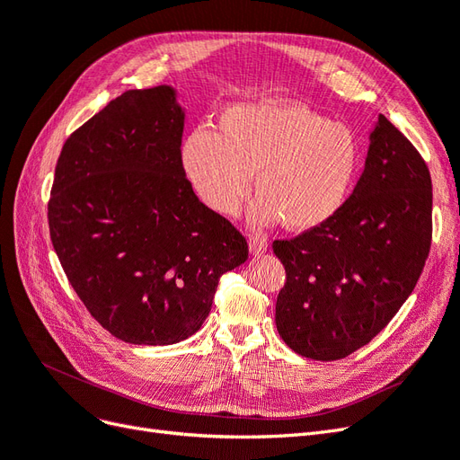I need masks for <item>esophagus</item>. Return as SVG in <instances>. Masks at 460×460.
<instances>
[{
  "label": "esophagus",
  "mask_w": 460,
  "mask_h": 460,
  "mask_svg": "<svg viewBox=\"0 0 460 460\" xmlns=\"http://www.w3.org/2000/svg\"><path fill=\"white\" fill-rule=\"evenodd\" d=\"M267 247H269V242H267V238H264L262 234H252V235H249V249H252L253 255L264 253V252H267Z\"/></svg>",
  "instance_id": "34e87169"
}]
</instances>
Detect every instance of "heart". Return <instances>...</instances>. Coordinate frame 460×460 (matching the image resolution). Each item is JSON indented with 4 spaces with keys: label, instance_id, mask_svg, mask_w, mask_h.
Segmentation results:
<instances>
[{
    "label": "heart",
    "instance_id": "1",
    "mask_svg": "<svg viewBox=\"0 0 460 460\" xmlns=\"http://www.w3.org/2000/svg\"><path fill=\"white\" fill-rule=\"evenodd\" d=\"M182 169L211 211L234 217L255 190L257 225L284 220L311 230L336 215L358 166L351 130L297 103H242L218 117L217 132L198 128L182 144Z\"/></svg>",
    "mask_w": 460,
    "mask_h": 460
}]
</instances>
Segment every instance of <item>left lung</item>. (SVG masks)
Here are the masks:
<instances>
[{"instance_id": "8db88e82", "label": "left lung", "mask_w": 460, "mask_h": 460, "mask_svg": "<svg viewBox=\"0 0 460 460\" xmlns=\"http://www.w3.org/2000/svg\"><path fill=\"white\" fill-rule=\"evenodd\" d=\"M431 245L428 164L384 115L353 193L324 225L272 249L286 269L276 328L289 349L338 360L367 345L419 282Z\"/></svg>"}]
</instances>
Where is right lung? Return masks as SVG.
Instances as JSON below:
<instances>
[{
	"label": "right lung",
	"instance_id": "1",
	"mask_svg": "<svg viewBox=\"0 0 460 460\" xmlns=\"http://www.w3.org/2000/svg\"><path fill=\"white\" fill-rule=\"evenodd\" d=\"M182 132L172 88L128 90L66 137L55 164V253L88 313L134 345L193 336L220 276L249 253L242 232L193 193Z\"/></svg>",
	"mask_w": 460,
	"mask_h": 460
}]
</instances>
